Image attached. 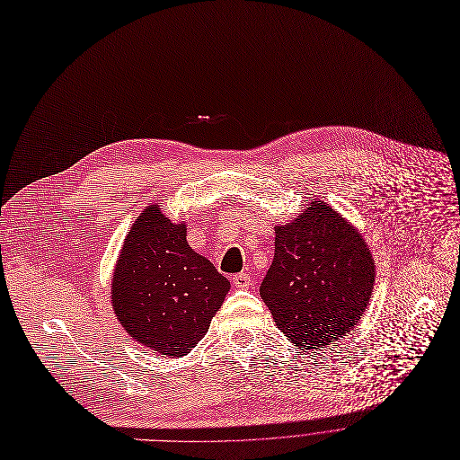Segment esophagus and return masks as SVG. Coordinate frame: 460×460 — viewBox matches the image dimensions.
Wrapping results in <instances>:
<instances>
[{
    "mask_svg": "<svg viewBox=\"0 0 460 460\" xmlns=\"http://www.w3.org/2000/svg\"><path fill=\"white\" fill-rule=\"evenodd\" d=\"M233 286L238 289H247V288H252V279H249V275H245V273H238L233 277Z\"/></svg>",
    "mask_w": 460,
    "mask_h": 460,
    "instance_id": "esophagus-1",
    "label": "esophagus"
}]
</instances>
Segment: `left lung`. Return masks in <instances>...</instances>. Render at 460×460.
Masks as SVG:
<instances>
[{
	"label": "left lung",
	"instance_id": "1",
	"mask_svg": "<svg viewBox=\"0 0 460 460\" xmlns=\"http://www.w3.org/2000/svg\"><path fill=\"white\" fill-rule=\"evenodd\" d=\"M376 266L363 234L324 201L275 226V255L261 297L277 328L303 352L354 330L372 297Z\"/></svg>",
	"mask_w": 460,
	"mask_h": 460
}]
</instances>
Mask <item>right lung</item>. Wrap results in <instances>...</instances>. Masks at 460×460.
<instances>
[{"label": "right lung", "instance_id": "1", "mask_svg": "<svg viewBox=\"0 0 460 460\" xmlns=\"http://www.w3.org/2000/svg\"><path fill=\"white\" fill-rule=\"evenodd\" d=\"M231 284L187 242V226L148 205L122 242L111 306L128 336L150 350L187 356L211 326Z\"/></svg>", "mask_w": 460, "mask_h": 460}]
</instances>
